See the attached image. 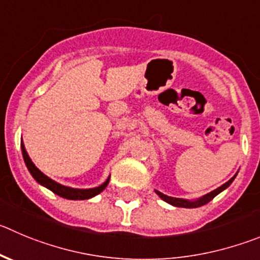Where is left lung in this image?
<instances>
[{"label": "left lung", "instance_id": "1", "mask_svg": "<svg viewBox=\"0 0 260 260\" xmlns=\"http://www.w3.org/2000/svg\"><path fill=\"white\" fill-rule=\"evenodd\" d=\"M235 177H236V174H235L234 177H232L231 179H230L229 182H225L224 185H222L220 187H218L217 190L212 191V192L207 193L205 196H203V198H200L199 200H195V201H188V200H185V199H177V198H172V196H167L164 195V193L159 192V191H155V192L157 193V195L160 196V198L163 199L164 201H167V203H169L171 205H174V207H179V208H199V207H203V205H205V204L209 203L210 200H213V199L215 198V196L218 195L219 192H222L224 188L229 187L230 185L232 183V181L235 179Z\"/></svg>", "mask_w": 260, "mask_h": 260}]
</instances>
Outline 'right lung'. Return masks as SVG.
Here are the masks:
<instances>
[{
	"label": "right lung",
	"mask_w": 260,
	"mask_h": 260,
	"mask_svg": "<svg viewBox=\"0 0 260 260\" xmlns=\"http://www.w3.org/2000/svg\"><path fill=\"white\" fill-rule=\"evenodd\" d=\"M21 151H23V157H24V161L26 164V168L28 171L30 172V174L33 176V178L41 183L42 186L47 187L48 190L52 191L53 193H56V195L61 196L64 199H69V200H86V199H91L93 196L99 195L101 191L105 190V187L108 186L109 183V179H106V182H104L103 185L99 186V187H94V188H87V190H79V188H72V187H67V186H62L57 182L52 181L51 178H48L46 174H43L37 167L35 166V163L31 161V159L29 157L28 152H26L25 147H24V144H21Z\"/></svg>",
	"instance_id": "1"
}]
</instances>
